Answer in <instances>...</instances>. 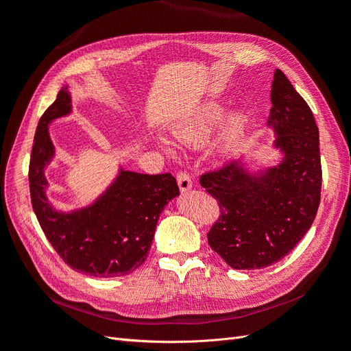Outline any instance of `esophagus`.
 Masks as SVG:
<instances>
[{
	"label": "esophagus",
	"mask_w": 351,
	"mask_h": 351,
	"mask_svg": "<svg viewBox=\"0 0 351 351\" xmlns=\"http://www.w3.org/2000/svg\"><path fill=\"white\" fill-rule=\"evenodd\" d=\"M177 183H178V187H180V190H182V192H187V190H190L193 186L192 178H190L189 174L184 173V171H180L177 174Z\"/></svg>",
	"instance_id": "1"
}]
</instances>
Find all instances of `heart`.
Here are the masks:
<instances>
[{"label": "heart", "instance_id": "obj_1", "mask_svg": "<svg viewBox=\"0 0 351 351\" xmlns=\"http://www.w3.org/2000/svg\"><path fill=\"white\" fill-rule=\"evenodd\" d=\"M227 105L221 101H208L199 105L192 112L187 114L184 119L180 120L173 125V136L178 142L184 145H199L205 142L212 130L226 115ZM249 123V112L239 111L230 117V120L222 129L219 136V145L224 151H232L239 145L241 136L246 130ZM161 145L165 151L169 149V145L165 141H161Z\"/></svg>", "mask_w": 351, "mask_h": 351}]
</instances>
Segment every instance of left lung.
I'll list each match as a JSON object with an SVG mask.
<instances>
[{"label":"left lung","instance_id":"obj_1","mask_svg":"<svg viewBox=\"0 0 351 351\" xmlns=\"http://www.w3.org/2000/svg\"><path fill=\"white\" fill-rule=\"evenodd\" d=\"M268 125L282 161L252 173L241 159L200 177L221 215L208 243L231 268L261 269L299 243L321 202L319 130L312 110L281 70H275Z\"/></svg>","mask_w":351,"mask_h":351}]
</instances>
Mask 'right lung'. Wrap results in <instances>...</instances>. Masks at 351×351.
Segmentation results:
<instances>
[{"mask_svg": "<svg viewBox=\"0 0 351 351\" xmlns=\"http://www.w3.org/2000/svg\"><path fill=\"white\" fill-rule=\"evenodd\" d=\"M70 112L71 95L62 88L36 127L29 164L32 208L48 241L70 268L90 277H123L146 261L159 215L180 190L169 173L149 176L120 168L92 205L56 210L45 195V167L56 154L48 124Z\"/></svg>", "mask_w": 351, "mask_h": 351, "instance_id": "right-lung-1", "label": "right lung"}]
</instances>
